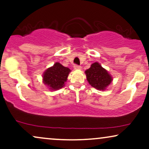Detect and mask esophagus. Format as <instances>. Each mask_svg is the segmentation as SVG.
Masks as SVG:
<instances>
[{"instance_id":"obj_1","label":"esophagus","mask_w":149,"mask_h":149,"mask_svg":"<svg viewBox=\"0 0 149 149\" xmlns=\"http://www.w3.org/2000/svg\"><path fill=\"white\" fill-rule=\"evenodd\" d=\"M74 68L75 70H79V69H81V66L78 65H74Z\"/></svg>"}]
</instances>
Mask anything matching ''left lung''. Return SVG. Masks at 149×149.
<instances>
[{"mask_svg":"<svg viewBox=\"0 0 149 149\" xmlns=\"http://www.w3.org/2000/svg\"><path fill=\"white\" fill-rule=\"evenodd\" d=\"M89 84L97 90L104 91L110 84L112 79L108 72L98 63H94L85 72Z\"/></svg>","mask_w":149,"mask_h":149,"instance_id":"left-lung-1","label":"left lung"}]
</instances>
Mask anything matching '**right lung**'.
I'll return each instance as SVG.
<instances>
[{
	"label": "right lung",
	"instance_id": "right-lung-1",
	"mask_svg": "<svg viewBox=\"0 0 149 149\" xmlns=\"http://www.w3.org/2000/svg\"><path fill=\"white\" fill-rule=\"evenodd\" d=\"M70 70L59 63H56L53 67L48 68L43 75V82L52 90H58L63 87Z\"/></svg>",
	"mask_w": 149,
	"mask_h": 149
}]
</instances>
